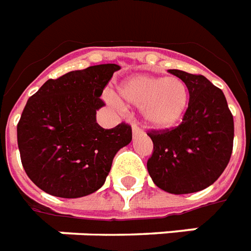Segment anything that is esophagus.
Here are the masks:
<instances>
[{"instance_id": "34e87169", "label": "esophagus", "mask_w": 251, "mask_h": 251, "mask_svg": "<svg viewBox=\"0 0 251 251\" xmlns=\"http://www.w3.org/2000/svg\"><path fill=\"white\" fill-rule=\"evenodd\" d=\"M131 131H133V136H137V134H141L142 129L141 127H138L137 125L131 126Z\"/></svg>"}]
</instances>
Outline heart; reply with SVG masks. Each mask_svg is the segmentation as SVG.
<instances>
[{
	"instance_id": "obj_1",
	"label": "heart",
	"mask_w": 251,
	"mask_h": 251,
	"mask_svg": "<svg viewBox=\"0 0 251 251\" xmlns=\"http://www.w3.org/2000/svg\"><path fill=\"white\" fill-rule=\"evenodd\" d=\"M121 98L141 107L142 118L152 129H171L179 124L188 109L189 91L177 76L133 75L118 86ZM110 103L120 106L113 95H106Z\"/></svg>"
}]
</instances>
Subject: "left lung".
Masks as SVG:
<instances>
[{
  "instance_id": "8db88e82",
  "label": "left lung",
  "mask_w": 251,
  "mask_h": 251,
  "mask_svg": "<svg viewBox=\"0 0 251 251\" xmlns=\"http://www.w3.org/2000/svg\"><path fill=\"white\" fill-rule=\"evenodd\" d=\"M187 84L188 109L174 129L152 130L148 172L169 194L198 192L215 183L230 161L234 120L225 94L203 75L169 70Z\"/></svg>"
}]
</instances>
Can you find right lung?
<instances>
[{
    "instance_id": "right-lung-1",
    "label": "right lung",
    "mask_w": 251,
    "mask_h": 251,
    "mask_svg": "<svg viewBox=\"0 0 251 251\" xmlns=\"http://www.w3.org/2000/svg\"><path fill=\"white\" fill-rule=\"evenodd\" d=\"M120 70L99 64L48 79L25 104L17 125L21 163L33 183L59 198H82L104 184L115 153L131 141V127L103 129L100 95Z\"/></svg>"
}]
</instances>
